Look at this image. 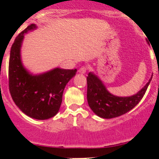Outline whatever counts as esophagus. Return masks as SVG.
<instances>
[{"label":"esophagus","mask_w":159,"mask_h":159,"mask_svg":"<svg viewBox=\"0 0 159 159\" xmlns=\"http://www.w3.org/2000/svg\"><path fill=\"white\" fill-rule=\"evenodd\" d=\"M79 72L80 73V74H84V73H86L87 71V67H81L80 69H79Z\"/></svg>","instance_id":"esophagus-1"}]
</instances>
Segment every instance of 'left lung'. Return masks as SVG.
Segmentation results:
<instances>
[{"mask_svg":"<svg viewBox=\"0 0 159 159\" xmlns=\"http://www.w3.org/2000/svg\"><path fill=\"white\" fill-rule=\"evenodd\" d=\"M153 75L139 92L131 96L119 97L108 92L100 79L93 72L87 77V99L92 111L103 119H112L124 115L134 107L145 95Z\"/></svg>","mask_w":159,"mask_h":159,"instance_id":"1","label":"left lung"}]
</instances>
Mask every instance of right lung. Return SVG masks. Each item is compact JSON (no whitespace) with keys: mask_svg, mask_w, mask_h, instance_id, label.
Instances as JSON below:
<instances>
[{"mask_svg":"<svg viewBox=\"0 0 159 159\" xmlns=\"http://www.w3.org/2000/svg\"><path fill=\"white\" fill-rule=\"evenodd\" d=\"M35 29L34 24L28 26L12 43L8 64V87L20 110L32 119L43 120L58 113L66 84L75 76L77 70L56 67L39 75L29 72L22 64L20 48L25 33Z\"/></svg>","mask_w":159,"mask_h":159,"instance_id":"1","label":"right lung"}]
</instances>
